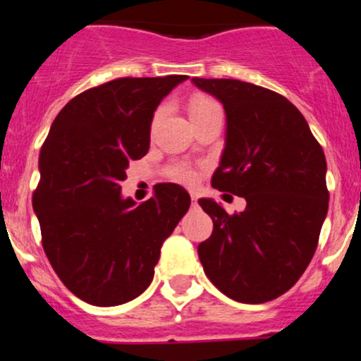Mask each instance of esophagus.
<instances>
[{"label": "esophagus", "instance_id": "esophagus-1", "mask_svg": "<svg viewBox=\"0 0 361 361\" xmlns=\"http://www.w3.org/2000/svg\"><path fill=\"white\" fill-rule=\"evenodd\" d=\"M197 200H198V198H197V195L192 193V205H193V207H197Z\"/></svg>", "mask_w": 361, "mask_h": 361}]
</instances>
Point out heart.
<instances>
[{"instance_id": "1", "label": "heart", "mask_w": 361, "mask_h": 361, "mask_svg": "<svg viewBox=\"0 0 361 361\" xmlns=\"http://www.w3.org/2000/svg\"><path fill=\"white\" fill-rule=\"evenodd\" d=\"M214 106H217V102L212 100L210 97H205V94H195L192 100H190V117H198V115L205 114V111L214 109ZM161 115H163V109H157L154 111V115H152V126H156L157 120L161 118ZM169 176H171L173 180L180 181V183L192 185L195 183V180H197V171H195L193 168L186 166V164H176V166L169 169Z\"/></svg>"}]
</instances>
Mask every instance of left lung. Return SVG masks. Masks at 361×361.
I'll use <instances>...</instances> for the list:
<instances>
[{"instance_id":"left-lung-1","label":"left lung","mask_w":361,"mask_h":361,"mask_svg":"<svg viewBox=\"0 0 361 361\" xmlns=\"http://www.w3.org/2000/svg\"><path fill=\"white\" fill-rule=\"evenodd\" d=\"M192 81L219 98L227 115L212 186L246 198L244 212L233 215L198 200L214 222L198 258L224 295L263 304L292 288L316 252L329 204L324 151L280 93L239 80Z\"/></svg>"}]
</instances>
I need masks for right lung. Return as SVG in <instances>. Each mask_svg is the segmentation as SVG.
<instances>
[{"mask_svg":"<svg viewBox=\"0 0 361 361\" xmlns=\"http://www.w3.org/2000/svg\"><path fill=\"white\" fill-rule=\"evenodd\" d=\"M188 76L118 78L76 94L40 147L32 205L54 271L76 297L111 307L149 287L164 239L190 207L175 183L144 204L120 197L130 161L149 151L152 114Z\"/></svg>","mask_w":361,"mask_h":361,"instance_id":"obj_1","label":"right lung"}]
</instances>
